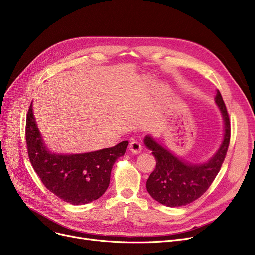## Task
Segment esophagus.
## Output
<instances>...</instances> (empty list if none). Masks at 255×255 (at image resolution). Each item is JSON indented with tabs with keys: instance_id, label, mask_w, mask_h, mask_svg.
<instances>
[{
	"instance_id": "1",
	"label": "esophagus",
	"mask_w": 255,
	"mask_h": 255,
	"mask_svg": "<svg viewBox=\"0 0 255 255\" xmlns=\"http://www.w3.org/2000/svg\"><path fill=\"white\" fill-rule=\"evenodd\" d=\"M129 150L133 153V154H139L142 151V146L140 144V142L133 140L130 142L129 144Z\"/></svg>"
}]
</instances>
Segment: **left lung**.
<instances>
[{"label": "left lung", "instance_id": "obj_1", "mask_svg": "<svg viewBox=\"0 0 255 255\" xmlns=\"http://www.w3.org/2000/svg\"><path fill=\"white\" fill-rule=\"evenodd\" d=\"M216 103L224 120V139L218 152L208 163L195 165L183 162L151 136H145L144 144L156 159L155 169L146 181V190L158 203L167 207L191 204L202 196L215 180L231 140V120L219 90Z\"/></svg>", "mask_w": 255, "mask_h": 255}]
</instances>
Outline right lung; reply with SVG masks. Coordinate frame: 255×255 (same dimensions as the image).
I'll list each match as a JSON object with an SVG mask.
<instances>
[{"label": "right lung", "instance_id": "obj_1", "mask_svg": "<svg viewBox=\"0 0 255 255\" xmlns=\"http://www.w3.org/2000/svg\"><path fill=\"white\" fill-rule=\"evenodd\" d=\"M25 141L30 162L46 188L72 205L98 199L107 189L116 160L123 156L128 141L96 152L56 155L45 149L33 116L32 103L26 115Z\"/></svg>", "mask_w": 255, "mask_h": 255}]
</instances>
